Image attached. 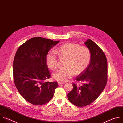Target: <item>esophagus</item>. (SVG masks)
Wrapping results in <instances>:
<instances>
[{"label": "esophagus", "mask_w": 123, "mask_h": 123, "mask_svg": "<svg viewBox=\"0 0 123 123\" xmlns=\"http://www.w3.org/2000/svg\"><path fill=\"white\" fill-rule=\"evenodd\" d=\"M64 82H58V84L59 85H62L63 84H64Z\"/></svg>", "instance_id": "esophagus-1"}]
</instances>
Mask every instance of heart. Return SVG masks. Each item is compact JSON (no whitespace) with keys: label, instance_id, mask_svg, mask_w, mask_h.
Instances as JSON below:
<instances>
[{"label":"heart","instance_id":"heart-1","mask_svg":"<svg viewBox=\"0 0 123 123\" xmlns=\"http://www.w3.org/2000/svg\"><path fill=\"white\" fill-rule=\"evenodd\" d=\"M49 52L45 58L47 66L52 70L58 68V55L60 58H65V67L58 70L53 75L57 81L65 82L69 80L75 74L79 75L88 66L91 60V52L86 46L68 43L58 47L55 50Z\"/></svg>","mask_w":123,"mask_h":123}]
</instances>
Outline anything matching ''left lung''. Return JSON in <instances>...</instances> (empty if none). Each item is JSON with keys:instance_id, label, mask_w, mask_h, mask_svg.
Instances as JSON below:
<instances>
[{"instance_id": "8db88e82", "label": "left lung", "mask_w": 123, "mask_h": 123, "mask_svg": "<svg viewBox=\"0 0 123 123\" xmlns=\"http://www.w3.org/2000/svg\"><path fill=\"white\" fill-rule=\"evenodd\" d=\"M84 44L91 52V60L86 69L77 78L84 82L81 86L73 83V89L67 94L69 101L78 107L93 102L101 93L107 82L108 62L106 57L94 42L88 39Z\"/></svg>"}]
</instances>
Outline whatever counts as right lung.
Masks as SVG:
<instances>
[{
  "instance_id": "right-lung-1",
  "label": "right lung",
  "mask_w": 123,
  "mask_h": 123,
  "mask_svg": "<svg viewBox=\"0 0 123 123\" xmlns=\"http://www.w3.org/2000/svg\"><path fill=\"white\" fill-rule=\"evenodd\" d=\"M60 41L32 38L22 44L14 58L13 74L15 85L29 103L41 105L49 101L58 87L57 82H46L50 77L45 58Z\"/></svg>"
}]
</instances>
